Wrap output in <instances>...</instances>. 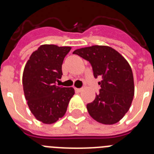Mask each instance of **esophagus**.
<instances>
[{
    "label": "esophagus",
    "instance_id": "obj_1",
    "mask_svg": "<svg viewBox=\"0 0 154 154\" xmlns=\"http://www.w3.org/2000/svg\"><path fill=\"white\" fill-rule=\"evenodd\" d=\"M82 90V89H81V88H75V91L76 92H80Z\"/></svg>",
    "mask_w": 154,
    "mask_h": 154
}]
</instances>
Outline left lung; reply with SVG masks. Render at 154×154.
I'll use <instances>...</instances> for the list:
<instances>
[{"instance_id": "left-lung-1", "label": "left lung", "mask_w": 154, "mask_h": 154, "mask_svg": "<svg viewBox=\"0 0 154 154\" xmlns=\"http://www.w3.org/2000/svg\"><path fill=\"white\" fill-rule=\"evenodd\" d=\"M89 62L95 78L101 89L94 101L86 108L95 120L112 125L119 122L131 106L134 96V82L131 67L122 55L111 47L93 45L73 51Z\"/></svg>"}]
</instances>
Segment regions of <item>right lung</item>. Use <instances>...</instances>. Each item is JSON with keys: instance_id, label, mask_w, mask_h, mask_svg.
Wrapping results in <instances>:
<instances>
[{"instance_id": "right-lung-1", "label": "right lung", "mask_w": 154, "mask_h": 154, "mask_svg": "<svg viewBox=\"0 0 154 154\" xmlns=\"http://www.w3.org/2000/svg\"><path fill=\"white\" fill-rule=\"evenodd\" d=\"M71 47L43 45L34 51L23 72L22 83L28 107L38 120L51 124L65 115L72 87L56 85L62 78V65Z\"/></svg>"}]
</instances>
